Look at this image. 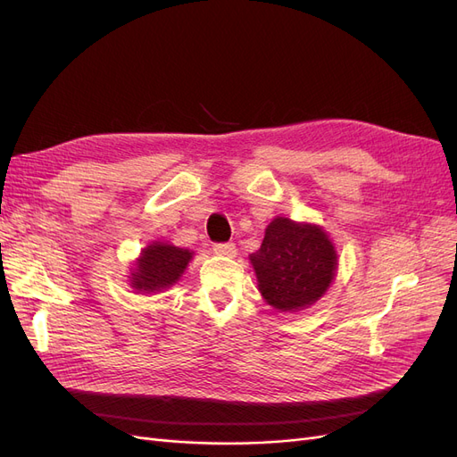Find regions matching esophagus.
Masks as SVG:
<instances>
[{
	"mask_svg": "<svg viewBox=\"0 0 457 457\" xmlns=\"http://www.w3.org/2000/svg\"><path fill=\"white\" fill-rule=\"evenodd\" d=\"M213 253L220 257H237V245L225 242V244H215L213 245Z\"/></svg>",
	"mask_w": 457,
	"mask_h": 457,
	"instance_id": "obj_1",
	"label": "esophagus"
}]
</instances>
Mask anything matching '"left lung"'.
<instances>
[{
  "instance_id": "obj_1",
  "label": "left lung",
  "mask_w": 457,
  "mask_h": 457,
  "mask_svg": "<svg viewBox=\"0 0 457 457\" xmlns=\"http://www.w3.org/2000/svg\"><path fill=\"white\" fill-rule=\"evenodd\" d=\"M259 292L278 311H301L320 299L337 269V255L328 234L314 225L276 217L265 238L250 255Z\"/></svg>"
}]
</instances>
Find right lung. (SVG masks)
<instances>
[{
    "instance_id": "right-lung-1",
    "label": "right lung",
    "mask_w": 457,
    "mask_h": 457,
    "mask_svg": "<svg viewBox=\"0 0 457 457\" xmlns=\"http://www.w3.org/2000/svg\"><path fill=\"white\" fill-rule=\"evenodd\" d=\"M190 259L192 253L183 247L162 242L150 244L137 261L131 284L139 292H160L181 278Z\"/></svg>"
}]
</instances>
